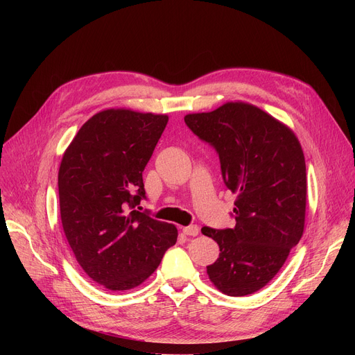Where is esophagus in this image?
Segmentation results:
<instances>
[{
	"label": "esophagus",
	"instance_id": "1",
	"mask_svg": "<svg viewBox=\"0 0 355 355\" xmlns=\"http://www.w3.org/2000/svg\"><path fill=\"white\" fill-rule=\"evenodd\" d=\"M181 230H182L184 234H187V236H197L198 232H200V229H198L197 225H191V226H187V227H182Z\"/></svg>",
	"mask_w": 355,
	"mask_h": 355
}]
</instances>
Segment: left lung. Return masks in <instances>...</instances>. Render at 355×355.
<instances>
[{"label": "left lung", "mask_w": 355, "mask_h": 355, "mask_svg": "<svg viewBox=\"0 0 355 355\" xmlns=\"http://www.w3.org/2000/svg\"><path fill=\"white\" fill-rule=\"evenodd\" d=\"M218 153L227 189L237 194L234 229L202 227L220 248L207 266L225 295L245 296L268 285L300 243L306 213V166L293 130L246 102L184 116Z\"/></svg>", "instance_id": "obj_1"}]
</instances>
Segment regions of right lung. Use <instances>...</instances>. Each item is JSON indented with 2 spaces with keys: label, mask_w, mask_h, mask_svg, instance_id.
<instances>
[{
  "label": "right lung",
  "mask_w": 355,
  "mask_h": 355,
  "mask_svg": "<svg viewBox=\"0 0 355 355\" xmlns=\"http://www.w3.org/2000/svg\"><path fill=\"white\" fill-rule=\"evenodd\" d=\"M168 115L110 107L86 121L63 154L59 202L78 263L109 291L139 286L175 245L170 223L139 213L142 173Z\"/></svg>",
  "instance_id": "right-lung-1"
}]
</instances>
